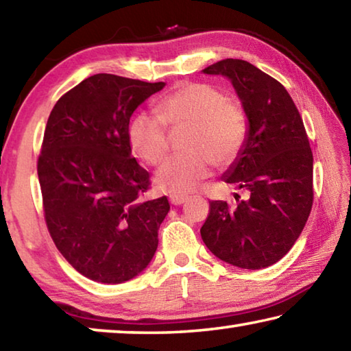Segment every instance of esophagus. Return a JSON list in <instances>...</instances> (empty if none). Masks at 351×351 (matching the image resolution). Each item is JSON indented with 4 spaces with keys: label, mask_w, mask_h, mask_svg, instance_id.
Here are the masks:
<instances>
[{
    "label": "esophagus",
    "mask_w": 351,
    "mask_h": 351,
    "mask_svg": "<svg viewBox=\"0 0 351 351\" xmlns=\"http://www.w3.org/2000/svg\"><path fill=\"white\" fill-rule=\"evenodd\" d=\"M169 199L173 206H181L182 203H186L187 197H184V195H170Z\"/></svg>",
    "instance_id": "1"
}]
</instances>
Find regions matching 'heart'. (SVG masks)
Returning <instances> with one entry per match:
<instances>
[{
	"mask_svg": "<svg viewBox=\"0 0 351 351\" xmlns=\"http://www.w3.org/2000/svg\"><path fill=\"white\" fill-rule=\"evenodd\" d=\"M156 112H138L128 123L133 150L150 165L162 162L169 150L167 128L189 127L181 148L156 173V186L171 195L193 192L218 167L232 164L247 136V119L241 106L226 99L218 88L186 82L159 100Z\"/></svg>",
	"mask_w": 351,
	"mask_h": 351,
	"instance_id": "obj_1",
	"label": "heart"
}]
</instances>
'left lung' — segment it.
<instances>
[{
	"instance_id": "obj_1",
	"label": "left lung",
	"mask_w": 351,
	"mask_h": 351,
	"mask_svg": "<svg viewBox=\"0 0 351 351\" xmlns=\"http://www.w3.org/2000/svg\"><path fill=\"white\" fill-rule=\"evenodd\" d=\"M232 83L247 117L239 158L221 180L246 189L247 199L210 201L201 228L209 251L243 269L277 263L299 239L313 206V153L304 122L280 82L254 64L226 58L203 69Z\"/></svg>"
}]
</instances>
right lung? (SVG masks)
<instances>
[{
  "mask_svg": "<svg viewBox=\"0 0 351 351\" xmlns=\"http://www.w3.org/2000/svg\"><path fill=\"white\" fill-rule=\"evenodd\" d=\"M164 82L96 74L58 99L38 158L45 219L56 246L82 276L132 280L150 263L167 197L148 199L150 175L132 156L130 117Z\"/></svg>",
  "mask_w": 351,
  "mask_h": 351,
  "instance_id": "add662e5",
  "label": "right lung"
}]
</instances>
